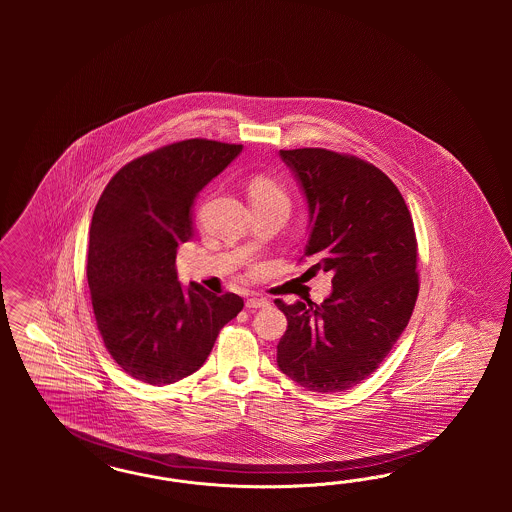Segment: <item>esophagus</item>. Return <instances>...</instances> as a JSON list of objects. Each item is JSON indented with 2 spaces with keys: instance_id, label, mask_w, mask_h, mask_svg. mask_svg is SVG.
Listing matches in <instances>:
<instances>
[{
  "instance_id": "34e87169",
  "label": "esophagus",
  "mask_w": 512,
  "mask_h": 512,
  "mask_svg": "<svg viewBox=\"0 0 512 512\" xmlns=\"http://www.w3.org/2000/svg\"><path fill=\"white\" fill-rule=\"evenodd\" d=\"M270 302L266 298H257V296H251L246 300V308L248 310H259V308H268Z\"/></svg>"
}]
</instances>
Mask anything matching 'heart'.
Masks as SVG:
<instances>
[{
    "mask_svg": "<svg viewBox=\"0 0 512 512\" xmlns=\"http://www.w3.org/2000/svg\"><path fill=\"white\" fill-rule=\"evenodd\" d=\"M249 197L253 201H279L287 202V195L283 187L279 186L270 176H255L249 182Z\"/></svg>",
    "mask_w": 512,
    "mask_h": 512,
    "instance_id": "1",
    "label": "heart"
}]
</instances>
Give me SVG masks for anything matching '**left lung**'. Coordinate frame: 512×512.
Here are the masks:
<instances>
[{"label": "left lung", "instance_id": "1", "mask_svg": "<svg viewBox=\"0 0 512 512\" xmlns=\"http://www.w3.org/2000/svg\"><path fill=\"white\" fill-rule=\"evenodd\" d=\"M310 208L306 257L332 272L323 304L276 306L287 317L278 366L313 392L362 383L402 336L419 296L417 236L402 193L355 155L325 148L279 150Z\"/></svg>", "mask_w": 512, "mask_h": 512}]
</instances>
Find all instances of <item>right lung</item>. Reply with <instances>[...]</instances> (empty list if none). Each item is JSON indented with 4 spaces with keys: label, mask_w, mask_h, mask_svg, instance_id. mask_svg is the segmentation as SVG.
<instances>
[{
    "label": "right lung",
    "mask_w": 512,
    "mask_h": 512,
    "mask_svg": "<svg viewBox=\"0 0 512 512\" xmlns=\"http://www.w3.org/2000/svg\"><path fill=\"white\" fill-rule=\"evenodd\" d=\"M242 144L172 142L127 163L93 210L86 276L95 323L116 364L148 385H171L197 372L217 334L244 300L184 289L176 249L193 238L191 208Z\"/></svg>",
    "instance_id": "add662e5"
}]
</instances>
